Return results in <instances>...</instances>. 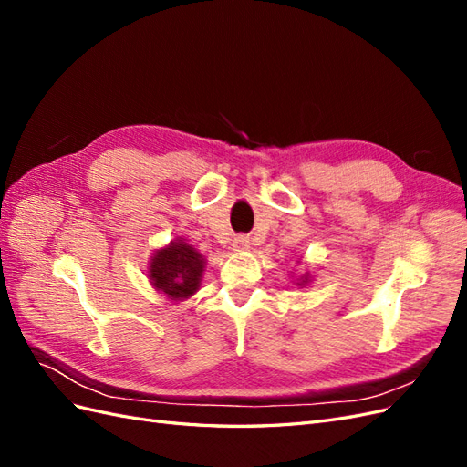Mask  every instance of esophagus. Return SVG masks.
Here are the masks:
<instances>
[{
	"mask_svg": "<svg viewBox=\"0 0 467 467\" xmlns=\"http://www.w3.org/2000/svg\"><path fill=\"white\" fill-rule=\"evenodd\" d=\"M234 249H235V251H245V249H249V239H247L245 235H237V237L234 239Z\"/></svg>",
	"mask_w": 467,
	"mask_h": 467,
	"instance_id": "1",
	"label": "esophagus"
}]
</instances>
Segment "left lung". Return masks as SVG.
Returning <instances> with one entry per match:
<instances>
[{"instance_id": "obj_1", "label": "left lung", "mask_w": 467, "mask_h": 467, "mask_svg": "<svg viewBox=\"0 0 467 467\" xmlns=\"http://www.w3.org/2000/svg\"><path fill=\"white\" fill-rule=\"evenodd\" d=\"M304 282H306V280H304Z\"/></svg>"}]
</instances>
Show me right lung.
<instances>
[{
	"label": "right lung",
	"instance_id": "add662e5",
	"mask_svg": "<svg viewBox=\"0 0 467 467\" xmlns=\"http://www.w3.org/2000/svg\"><path fill=\"white\" fill-rule=\"evenodd\" d=\"M202 271L204 259L201 253L182 239H177L155 253L148 273L155 290L171 300H182L199 290Z\"/></svg>",
	"mask_w": 467,
	"mask_h": 467
}]
</instances>
